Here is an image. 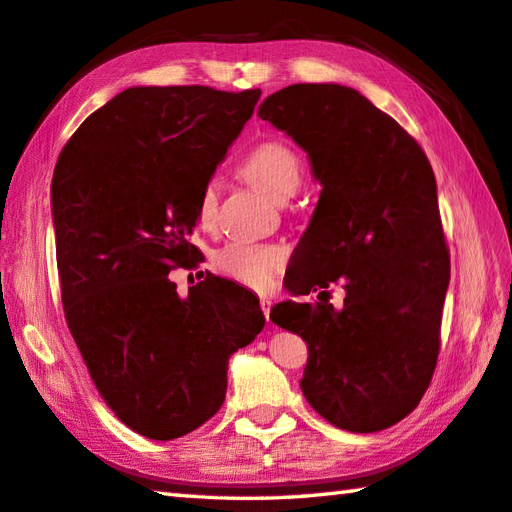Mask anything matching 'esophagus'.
<instances>
[{"mask_svg":"<svg viewBox=\"0 0 512 512\" xmlns=\"http://www.w3.org/2000/svg\"><path fill=\"white\" fill-rule=\"evenodd\" d=\"M271 305H274V302H271V298H267V296L260 298V309H263L265 320H269V311H271Z\"/></svg>","mask_w":512,"mask_h":512,"instance_id":"esophagus-1","label":"esophagus"}]
</instances>
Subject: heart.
Segmentation results:
<instances>
[{
    "mask_svg": "<svg viewBox=\"0 0 512 512\" xmlns=\"http://www.w3.org/2000/svg\"><path fill=\"white\" fill-rule=\"evenodd\" d=\"M245 179L269 198L283 196L300 185V159L289 145L280 141H260L243 161ZM216 194L212 185L203 187L198 198V223L212 221ZM287 265V249L269 241H234L214 254V267L223 276L256 291H267Z\"/></svg>",
    "mask_w": 512,
    "mask_h": 512,
    "instance_id": "1",
    "label": "heart"
}]
</instances>
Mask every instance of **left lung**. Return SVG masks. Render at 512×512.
<instances>
[{"mask_svg":"<svg viewBox=\"0 0 512 512\" xmlns=\"http://www.w3.org/2000/svg\"><path fill=\"white\" fill-rule=\"evenodd\" d=\"M258 117L307 152L322 187L291 296L344 289L340 309L283 300L269 318L307 342L300 389L327 422L389 429L422 400L440 351L451 267L431 163L398 121L338 83H294Z\"/></svg>","mask_w":512,"mask_h":512,"instance_id":"left-lung-1","label":"left lung"}]
</instances>
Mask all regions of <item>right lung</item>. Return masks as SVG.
I'll return each mask as SVG.
<instances>
[{
  "instance_id": "right-lung-1",
  "label": "right lung",
  "mask_w": 512,
  "mask_h": 512,
  "mask_svg": "<svg viewBox=\"0 0 512 512\" xmlns=\"http://www.w3.org/2000/svg\"><path fill=\"white\" fill-rule=\"evenodd\" d=\"M258 99L260 90L128 88L79 125L52 176L68 329L101 398L150 440L210 420L229 358L265 327L243 287L210 274L179 296L168 276L198 256V198Z\"/></svg>"
}]
</instances>
